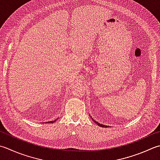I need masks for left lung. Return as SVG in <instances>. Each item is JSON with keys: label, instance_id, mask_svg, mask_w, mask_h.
<instances>
[{"label": "left lung", "instance_id": "8db88e82", "mask_svg": "<svg viewBox=\"0 0 160 160\" xmlns=\"http://www.w3.org/2000/svg\"><path fill=\"white\" fill-rule=\"evenodd\" d=\"M91 117V116H90ZM92 121L94 122V123H96L97 125H98V126H99L100 127H103V128H108V126H105V125H102V124H101V123H99L98 122H97V121H96L94 119H93V118L92 117Z\"/></svg>", "mask_w": 160, "mask_h": 160}]
</instances>
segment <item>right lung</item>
Returning a JSON list of instances; mask_svg holds the SVG:
<instances>
[{
	"mask_svg": "<svg viewBox=\"0 0 160 160\" xmlns=\"http://www.w3.org/2000/svg\"><path fill=\"white\" fill-rule=\"evenodd\" d=\"M57 119H58V118H57ZM57 119H55V121H48V123H53V122H55V121L56 120H57Z\"/></svg>",
	"mask_w": 160,
	"mask_h": 160,
	"instance_id": "1",
	"label": "right lung"
}]
</instances>
